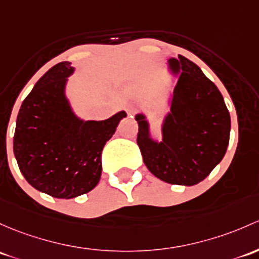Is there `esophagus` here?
<instances>
[{
  "instance_id": "1",
  "label": "esophagus",
  "mask_w": 259,
  "mask_h": 259,
  "mask_svg": "<svg viewBox=\"0 0 259 259\" xmlns=\"http://www.w3.org/2000/svg\"><path fill=\"white\" fill-rule=\"evenodd\" d=\"M138 111V108L135 107V105H129V107L126 108V113H127V115H134L135 113H137Z\"/></svg>"
}]
</instances>
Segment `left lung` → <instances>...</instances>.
<instances>
[{
	"label": "left lung",
	"instance_id": "8db88e82",
	"mask_svg": "<svg viewBox=\"0 0 259 259\" xmlns=\"http://www.w3.org/2000/svg\"><path fill=\"white\" fill-rule=\"evenodd\" d=\"M178 78L161 125V140L151 137L145 114L135 115L144 164L157 179L194 186L221 162L230 141L231 118L222 94L201 68L185 57L170 58Z\"/></svg>",
	"mask_w": 259,
	"mask_h": 259
}]
</instances>
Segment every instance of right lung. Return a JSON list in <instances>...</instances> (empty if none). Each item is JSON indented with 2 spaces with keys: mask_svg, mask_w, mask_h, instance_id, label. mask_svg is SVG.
Listing matches in <instances>:
<instances>
[{
  "mask_svg": "<svg viewBox=\"0 0 259 259\" xmlns=\"http://www.w3.org/2000/svg\"><path fill=\"white\" fill-rule=\"evenodd\" d=\"M70 62L52 67L22 103L16 121L13 152L31 186L56 198L92 191L102 176V151L126 116L83 120L65 95Z\"/></svg>",
  "mask_w": 259,
  "mask_h": 259,
  "instance_id": "obj_1",
  "label": "right lung"
}]
</instances>
